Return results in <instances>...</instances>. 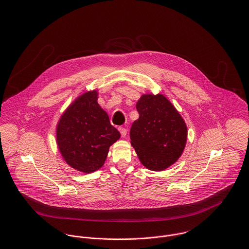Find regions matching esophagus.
<instances>
[{"mask_svg":"<svg viewBox=\"0 0 249 249\" xmlns=\"http://www.w3.org/2000/svg\"><path fill=\"white\" fill-rule=\"evenodd\" d=\"M119 131L123 137L126 136V134H127V130L124 127H119Z\"/></svg>","mask_w":249,"mask_h":249,"instance_id":"esophagus-1","label":"esophagus"}]
</instances>
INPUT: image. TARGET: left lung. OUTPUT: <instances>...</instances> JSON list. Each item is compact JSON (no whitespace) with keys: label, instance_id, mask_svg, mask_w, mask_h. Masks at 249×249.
<instances>
[{"label":"left lung","instance_id":"1","mask_svg":"<svg viewBox=\"0 0 249 249\" xmlns=\"http://www.w3.org/2000/svg\"><path fill=\"white\" fill-rule=\"evenodd\" d=\"M139 119L130 129L131 144L142 165L163 171L181 156L187 126L176 107L163 95H142L136 105Z\"/></svg>","mask_w":249,"mask_h":249}]
</instances>
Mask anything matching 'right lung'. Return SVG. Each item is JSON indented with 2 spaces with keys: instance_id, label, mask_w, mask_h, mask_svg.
<instances>
[{
  "instance_id": "obj_1",
  "label": "right lung",
  "mask_w": 249,
  "mask_h": 249,
  "mask_svg": "<svg viewBox=\"0 0 249 249\" xmlns=\"http://www.w3.org/2000/svg\"><path fill=\"white\" fill-rule=\"evenodd\" d=\"M97 101L96 90L79 96L63 113L56 127L62 157L71 168L84 174L101 169L110 145L121 137Z\"/></svg>"
}]
</instances>
